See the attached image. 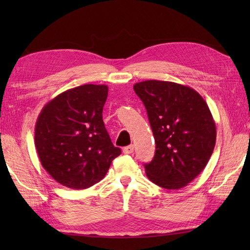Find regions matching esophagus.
Segmentation results:
<instances>
[{
    "label": "esophagus",
    "instance_id": "esophagus-1",
    "mask_svg": "<svg viewBox=\"0 0 250 250\" xmlns=\"http://www.w3.org/2000/svg\"><path fill=\"white\" fill-rule=\"evenodd\" d=\"M133 152V146H128L124 147V153L131 154Z\"/></svg>",
    "mask_w": 250,
    "mask_h": 250
}]
</instances>
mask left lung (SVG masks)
I'll return each instance as SVG.
<instances>
[{
  "label": "left lung",
  "instance_id": "left-lung-1",
  "mask_svg": "<svg viewBox=\"0 0 250 250\" xmlns=\"http://www.w3.org/2000/svg\"><path fill=\"white\" fill-rule=\"evenodd\" d=\"M146 105L155 154L146 176L167 189L184 188L204 170L216 142V125L206 101L188 86L162 80L134 83Z\"/></svg>",
  "mask_w": 250,
  "mask_h": 250
}]
</instances>
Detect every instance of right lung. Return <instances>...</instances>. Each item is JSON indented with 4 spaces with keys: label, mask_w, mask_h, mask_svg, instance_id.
<instances>
[{
    "label": "right lung",
    "mask_w": 250,
    "mask_h": 250,
    "mask_svg": "<svg viewBox=\"0 0 250 250\" xmlns=\"http://www.w3.org/2000/svg\"><path fill=\"white\" fill-rule=\"evenodd\" d=\"M107 97L105 84H83L48 101L37 118L35 146L42 166L66 188L83 189L98 183L121 153L104 128Z\"/></svg>",
    "instance_id": "add662e5"
}]
</instances>
